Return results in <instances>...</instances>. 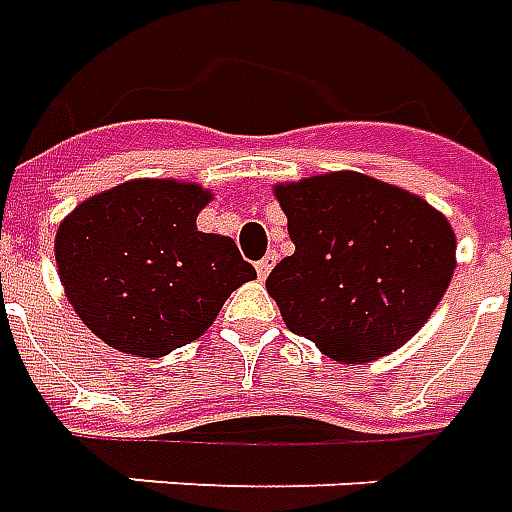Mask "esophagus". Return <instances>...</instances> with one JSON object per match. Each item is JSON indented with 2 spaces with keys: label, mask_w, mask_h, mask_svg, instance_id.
Returning <instances> with one entry per match:
<instances>
[{
  "label": "esophagus",
  "mask_w": 512,
  "mask_h": 512,
  "mask_svg": "<svg viewBox=\"0 0 512 512\" xmlns=\"http://www.w3.org/2000/svg\"><path fill=\"white\" fill-rule=\"evenodd\" d=\"M275 259H278V256H275V253H267V256H264L262 262L256 264V273H259V278H267V275H270V270H273L275 267Z\"/></svg>",
  "instance_id": "obj_1"
}]
</instances>
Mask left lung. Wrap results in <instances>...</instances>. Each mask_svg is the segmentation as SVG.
<instances>
[{"label":"left lung","instance_id":"1","mask_svg":"<svg viewBox=\"0 0 512 512\" xmlns=\"http://www.w3.org/2000/svg\"><path fill=\"white\" fill-rule=\"evenodd\" d=\"M295 253L267 292L286 328L339 364H366L419 333L455 273V231L436 206L355 170L273 187Z\"/></svg>","mask_w":512,"mask_h":512}]
</instances>
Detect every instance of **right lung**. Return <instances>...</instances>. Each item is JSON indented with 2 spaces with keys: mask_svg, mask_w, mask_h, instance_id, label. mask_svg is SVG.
Listing matches in <instances>:
<instances>
[{
  "mask_svg": "<svg viewBox=\"0 0 512 512\" xmlns=\"http://www.w3.org/2000/svg\"><path fill=\"white\" fill-rule=\"evenodd\" d=\"M209 201L195 181L132 179L65 215L54 237L57 275L101 342L162 358L204 336L231 292L256 278L234 239L198 231Z\"/></svg>",
  "mask_w": 512,
  "mask_h": 512,
  "instance_id": "right-lung-1",
  "label": "right lung"
}]
</instances>
